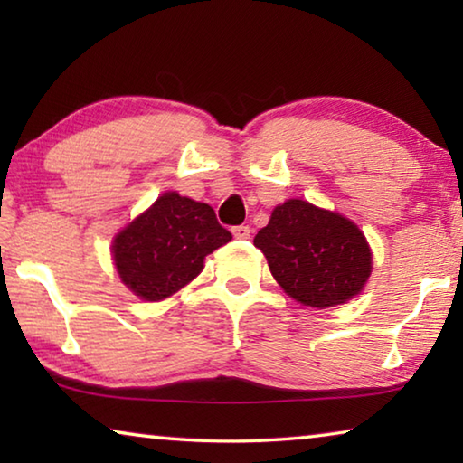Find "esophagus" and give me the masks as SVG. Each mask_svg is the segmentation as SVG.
<instances>
[{"label":"esophagus","mask_w":463,"mask_h":463,"mask_svg":"<svg viewBox=\"0 0 463 463\" xmlns=\"http://www.w3.org/2000/svg\"><path fill=\"white\" fill-rule=\"evenodd\" d=\"M232 237L239 239V241H247V239L250 237V229H249V226H245V224L234 226V229H232Z\"/></svg>","instance_id":"1"}]
</instances>
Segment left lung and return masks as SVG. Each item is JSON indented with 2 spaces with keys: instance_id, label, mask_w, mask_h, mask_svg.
Returning <instances> with one entry per match:
<instances>
[{
  "instance_id": "8db88e82",
  "label": "left lung",
  "mask_w": 463,
  "mask_h": 463,
  "mask_svg": "<svg viewBox=\"0 0 463 463\" xmlns=\"http://www.w3.org/2000/svg\"><path fill=\"white\" fill-rule=\"evenodd\" d=\"M255 247L271 276L296 302L331 308L362 292L372 273V249L355 222L304 200L273 208Z\"/></svg>"
}]
</instances>
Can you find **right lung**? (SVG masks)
I'll return each instance as SVG.
<instances>
[{
	"label": "right lung",
	"mask_w": 463,
	"mask_h": 463,
	"mask_svg": "<svg viewBox=\"0 0 463 463\" xmlns=\"http://www.w3.org/2000/svg\"><path fill=\"white\" fill-rule=\"evenodd\" d=\"M231 239L208 203L165 192L116 234L112 257L124 286L146 302H159L190 284L206 255Z\"/></svg>",
	"instance_id": "1"
}]
</instances>
